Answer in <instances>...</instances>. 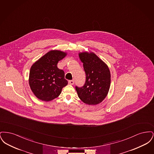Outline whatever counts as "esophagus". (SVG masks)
I'll list each match as a JSON object with an SVG mask.
<instances>
[{
  "instance_id": "esophagus-1",
  "label": "esophagus",
  "mask_w": 154,
  "mask_h": 154,
  "mask_svg": "<svg viewBox=\"0 0 154 154\" xmlns=\"http://www.w3.org/2000/svg\"><path fill=\"white\" fill-rule=\"evenodd\" d=\"M68 82H69V84H70V85H73L74 83V81L69 80Z\"/></svg>"
}]
</instances>
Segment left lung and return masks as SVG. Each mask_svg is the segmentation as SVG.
I'll return each mask as SVG.
<instances>
[{"instance_id": "8db88e82", "label": "left lung", "mask_w": 154, "mask_h": 154, "mask_svg": "<svg viewBox=\"0 0 154 154\" xmlns=\"http://www.w3.org/2000/svg\"><path fill=\"white\" fill-rule=\"evenodd\" d=\"M86 74V81L82 87L75 86L81 100L89 105L102 102L110 89L111 75L107 65L93 52L79 54Z\"/></svg>"}]
</instances>
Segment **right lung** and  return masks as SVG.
Wrapping results in <instances>:
<instances>
[{"label":"right lung","mask_w":154,"mask_h":154,"mask_svg":"<svg viewBox=\"0 0 154 154\" xmlns=\"http://www.w3.org/2000/svg\"><path fill=\"white\" fill-rule=\"evenodd\" d=\"M66 52L52 50L45 54L30 67V87L38 99L48 102L58 97L68 84L65 72L57 64L66 55Z\"/></svg>","instance_id":"add662e5"}]
</instances>
